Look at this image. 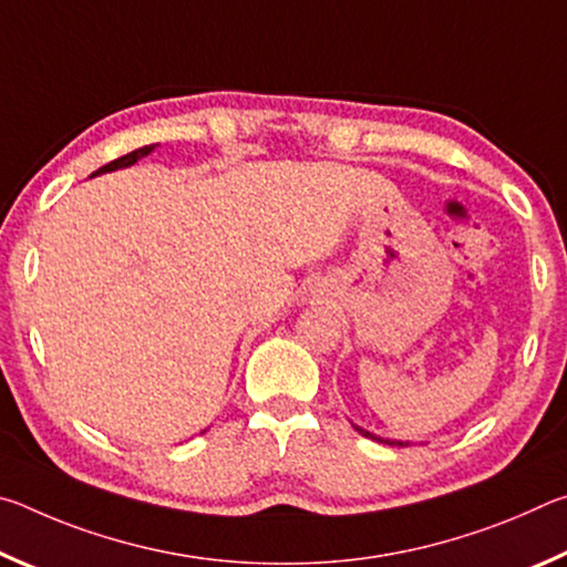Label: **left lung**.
I'll use <instances>...</instances> for the list:
<instances>
[{"mask_svg": "<svg viewBox=\"0 0 567 567\" xmlns=\"http://www.w3.org/2000/svg\"><path fill=\"white\" fill-rule=\"evenodd\" d=\"M354 430H358V433L362 435V437H370V440H378V443H385V445H398V447H408L410 443H402V440H385V437H380V435H375V433H368V430H362L360 425H352Z\"/></svg>", "mask_w": 567, "mask_h": 567, "instance_id": "1", "label": "left lung"}]
</instances>
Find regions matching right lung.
I'll return each instance as SVG.
<instances>
[{"instance_id": "1", "label": "right lung", "mask_w": 567, "mask_h": 567, "mask_svg": "<svg viewBox=\"0 0 567 567\" xmlns=\"http://www.w3.org/2000/svg\"><path fill=\"white\" fill-rule=\"evenodd\" d=\"M155 147H157V145H147V147H140V150H134V152H130V155L117 157V159H114V162H110V165H104V167H100L97 172H92L90 177H97V175H104V172H114V169H122V167H132L134 162L142 159V157H147L150 152H155Z\"/></svg>"}]
</instances>
